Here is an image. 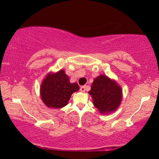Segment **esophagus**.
<instances>
[{"label":"esophagus","instance_id":"esophagus-1","mask_svg":"<svg viewBox=\"0 0 159 159\" xmlns=\"http://www.w3.org/2000/svg\"><path fill=\"white\" fill-rule=\"evenodd\" d=\"M85 86H82L81 88H80V91H81V92H84V91H85Z\"/></svg>","mask_w":159,"mask_h":159}]
</instances>
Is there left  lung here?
I'll return each instance as SVG.
<instances>
[{"label":"left lung","instance_id":"obj_1","mask_svg":"<svg viewBox=\"0 0 159 159\" xmlns=\"http://www.w3.org/2000/svg\"><path fill=\"white\" fill-rule=\"evenodd\" d=\"M89 94L93 98L95 108L102 114L116 111L122 98L121 87L114 80L103 75L93 80Z\"/></svg>","mask_w":159,"mask_h":159}]
</instances>
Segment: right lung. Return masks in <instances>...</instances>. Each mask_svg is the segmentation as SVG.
I'll list each match as a JSON object with an SVG mask.
<instances>
[{"label": "right lung", "instance_id": "obj_1", "mask_svg": "<svg viewBox=\"0 0 159 159\" xmlns=\"http://www.w3.org/2000/svg\"><path fill=\"white\" fill-rule=\"evenodd\" d=\"M79 85L71 83L64 69L56 73H49L40 86V97L48 108H61L68 104L73 93L79 90Z\"/></svg>", "mask_w": 159, "mask_h": 159}]
</instances>
